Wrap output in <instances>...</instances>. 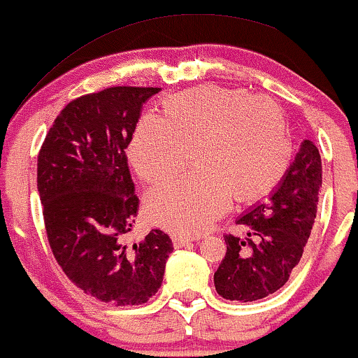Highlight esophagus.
I'll return each mask as SVG.
<instances>
[{
  "label": "esophagus",
  "instance_id": "1",
  "mask_svg": "<svg viewBox=\"0 0 358 358\" xmlns=\"http://www.w3.org/2000/svg\"><path fill=\"white\" fill-rule=\"evenodd\" d=\"M192 241H196V238H192V236H173V244L176 248H183L187 246L188 243Z\"/></svg>",
  "mask_w": 358,
  "mask_h": 358
}]
</instances>
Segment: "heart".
I'll list each match as a JSON object with an SVG mask.
<instances>
[{
  "label": "heart",
  "instance_id": "heart-1",
  "mask_svg": "<svg viewBox=\"0 0 358 358\" xmlns=\"http://www.w3.org/2000/svg\"><path fill=\"white\" fill-rule=\"evenodd\" d=\"M165 117L140 119L129 160L140 178L178 173L193 148L200 170L158 185L147 194L152 223L182 234L206 231L234 194L255 201L278 187L292 162V140L280 107L241 89L200 85L170 96Z\"/></svg>",
  "mask_w": 358,
  "mask_h": 358
}]
</instances>
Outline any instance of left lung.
<instances>
[{
	"instance_id": "left-lung-1",
	"label": "left lung",
	"mask_w": 358,
	"mask_h": 358,
	"mask_svg": "<svg viewBox=\"0 0 358 358\" xmlns=\"http://www.w3.org/2000/svg\"><path fill=\"white\" fill-rule=\"evenodd\" d=\"M320 188L319 150L310 140H304L268 200L257 201L238 218V224L250 228V238L224 234L226 255L215 273V287L221 297L259 301L287 282L310 236Z\"/></svg>"
}]
</instances>
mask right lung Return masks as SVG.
Listing matches in <instances>:
<instances>
[{"instance_id": "right-lung-1", "label": "right lung", "mask_w": 358, "mask_h": 358, "mask_svg": "<svg viewBox=\"0 0 358 358\" xmlns=\"http://www.w3.org/2000/svg\"><path fill=\"white\" fill-rule=\"evenodd\" d=\"M158 87H108L67 103L38 157V192L57 264L85 294L145 304L160 289L173 244L162 229L127 234L138 198L127 164L142 107Z\"/></svg>"}]
</instances>
